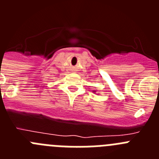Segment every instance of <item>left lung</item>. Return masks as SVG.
Masks as SVG:
<instances>
[{"mask_svg":"<svg viewBox=\"0 0 159 159\" xmlns=\"http://www.w3.org/2000/svg\"><path fill=\"white\" fill-rule=\"evenodd\" d=\"M93 92H95V91H93Z\"/></svg>","mask_w":159,"mask_h":159,"instance_id":"left-lung-1","label":"left lung"}]
</instances>
